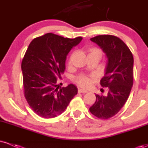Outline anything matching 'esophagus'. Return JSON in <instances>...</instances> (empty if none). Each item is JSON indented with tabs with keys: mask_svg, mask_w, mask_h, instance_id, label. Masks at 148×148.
I'll return each instance as SVG.
<instances>
[{
	"mask_svg": "<svg viewBox=\"0 0 148 148\" xmlns=\"http://www.w3.org/2000/svg\"><path fill=\"white\" fill-rule=\"evenodd\" d=\"M79 93H86L88 92L87 90H84V89H79Z\"/></svg>",
	"mask_w": 148,
	"mask_h": 148,
	"instance_id": "esophagus-1",
	"label": "esophagus"
}]
</instances>
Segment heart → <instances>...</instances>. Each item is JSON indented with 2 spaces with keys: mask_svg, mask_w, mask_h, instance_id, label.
<instances>
[{
  "mask_svg": "<svg viewBox=\"0 0 148 148\" xmlns=\"http://www.w3.org/2000/svg\"><path fill=\"white\" fill-rule=\"evenodd\" d=\"M90 53H99L101 55V53L99 49L92 48L89 50V54ZM76 82L80 86L83 88H88L92 84V79L90 77L85 75H80L76 79Z\"/></svg>",
  "mask_w": 148,
  "mask_h": 148,
  "instance_id": "obj_1",
  "label": "heart"
}]
</instances>
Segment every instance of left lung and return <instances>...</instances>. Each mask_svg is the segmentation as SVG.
I'll return each mask as SVG.
<instances>
[{
  "label": "left lung",
  "mask_w": 148,
  "mask_h": 148,
  "mask_svg": "<svg viewBox=\"0 0 148 148\" xmlns=\"http://www.w3.org/2000/svg\"><path fill=\"white\" fill-rule=\"evenodd\" d=\"M106 54L107 62L104 76L100 81L108 87L106 95H95L96 101L90 111L98 118L108 119L123 108L133 86L134 58L123 40L113 35H98L90 39Z\"/></svg>",
  "instance_id": "1"
}]
</instances>
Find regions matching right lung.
Returning <instances> with one entry per match:
<instances>
[{
    "label": "right lung",
    "mask_w": 148,
    "mask_h": 148,
    "mask_svg": "<svg viewBox=\"0 0 148 148\" xmlns=\"http://www.w3.org/2000/svg\"><path fill=\"white\" fill-rule=\"evenodd\" d=\"M82 37L69 39L47 33L30 42L21 63L25 97L39 116L55 118L67 108L77 94L74 84L59 88L56 76L65 69L67 54Z\"/></svg>",
    "instance_id": "add662e5"
}]
</instances>
